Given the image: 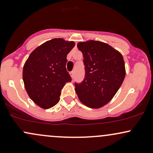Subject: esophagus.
<instances>
[{
	"instance_id": "obj_1",
	"label": "esophagus",
	"mask_w": 153,
	"mask_h": 153,
	"mask_svg": "<svg viewBox=\"0 0 153 153\" xmlns=\"http://www.w3.org/2000/svg\"><path fill=\"white\" fill-rule=\"evenodd\" d=\"M70 75H71V78H73V77H74V75H75V72L74 71H71V73H70Z\"/></svg>"
}]
</instances>
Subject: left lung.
Returning a JSON list of instances; mask_svg holds the SVG:
<instances>
[{
    "label": "left lung",
    "mask_w": 153,
    "mask_h": 153,
    "mask_svg": "<svg viewBox=\"0 0 153 153\" xmlns=\"http://www.w3.org/2000/svg\"><path fill=\"white\" fill-rule=\"evenodd\" d=\"M85 65V78L75 82L78 99L85 106L101 108L113 99L125 78L122 54L108 44L89 40L78 44Z\"/></svg>",
    "instance_id": "obj_1"
}]
</instances>
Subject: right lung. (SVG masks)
<instances>
[{
  "mask_svg": "<svg viewBox=\"0 0 153 153\" xmlns=\"http://www.w3.org/2000/svg\"><path fill=\"white\" fill-rule=\"evenodd\" d=\"M74 42L53 39L31 52L23 68V80L28 95L41 108H50L59 101L61 90L72 78L67 71V54Z\"/></svg>",
  "mask_w": 153,
  "mask_h": 153,
  "instance_id": "add662e5",
  "label": "right lung"
}]
</instances>
